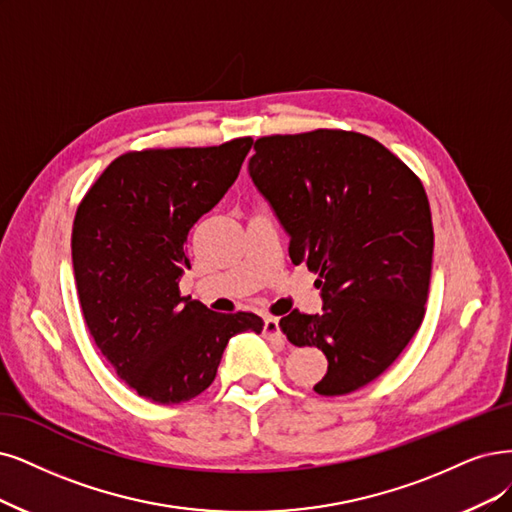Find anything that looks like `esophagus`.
Listing matches in <instances>:
<instances>
[{"label": "esophagus", "mask_w": 512, "mask_h": 512, "mask_svg": "<svg viewBox=\"0 0 512 512\" xmlns=\"http://www.w3.org/2000/svg\"><path fill=\"white\" fill-rule=\"evenodd\" d=\"M263 333H266V337L270 339V342H274V344H285V337H282V333H280L278 318L268 316L266 320H263Z\"/></svg>", "instance_id": "1"}]
</instances>
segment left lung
I'll list each match as a JSON object with an SVG mask.
<instances>
[{"mask_svg": "<svg viewBox=\"0 0 512 512\" xmlns=\"http://www.w3.org/2000/svg\"><path fill=\"white\" fill-rule=\"evenodd\" d=\"M249 175L323 297V312L293 310L280 331L327 356L318 394L367 386L424 318L434 249L424 185L382 143L346 130L257 139Z\"/></svg>", "mask_w": 512, "mask_h": 512, "instance_id": "obj_1", "label": "left lung"}]
</instances>
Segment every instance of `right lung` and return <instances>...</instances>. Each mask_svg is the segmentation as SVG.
I'll use <instances>...</instances> for the list:
<instances>
[{"label": "right lung", "instance_id": "1", "mask_svg": "<svg viewBox=\"0 0 512 512\" xmlns=\"http://www.w3.org/2000/svg\"><path fill=\"white\" fill-rule=\"evenodd\" d=\"M251 145L124 154L75 213L71 261L86 327L120 380L158 405L204 392L227 342L263 329L253 312L219 314L179 293L187 234L234 185Z\"/></svg>", "mask_w": 512, "mask_h": 512}]
</instances>
